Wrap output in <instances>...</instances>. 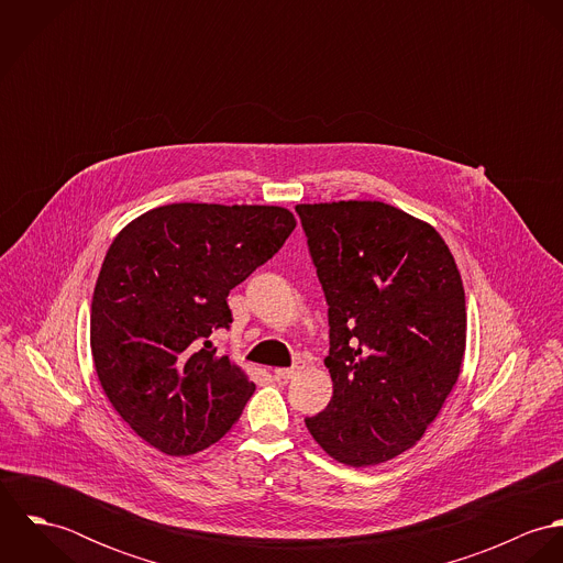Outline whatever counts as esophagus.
I'll return each instance as SVG.
<instances>
[{
	"mask_svg": "<svg viewBox=\"0 0 563 563\" xmlns=\"http://www.w3.org/2000/svg\"><path fill=\"white\" fill-rule=\"evenodd\" d=\"M301 371H303V362H299V364H295V366H290V368H275L273 375H275L277 379H284V382H286V379L297 377Z\"/></svg>",
	"mask_w": 563,
	"mask_h": 563,
	"instance_id": "esophagus-1",
	"label": "esophagus"
}]
</instances>
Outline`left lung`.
<instances>
[{
    "mask_svg": "<svg viewBox=\"0 0 563 563\" xmlns=\"http://www.w3.org/2000/svg\"><path fill=\"white\" fill-rule=\"evenodd\" d=\"M329 317L333 397L306 418L335 462L364 468L411 449L457 384L466 297L455 257L424 221L382 201L295 208Z\"/></svg>",
    "mask_w": 563,
    "mask_h": 563,
    "instance_id": "1",
    "label": "left lung"
}]
</instances>
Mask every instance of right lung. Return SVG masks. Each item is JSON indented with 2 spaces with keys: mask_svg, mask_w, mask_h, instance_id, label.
<instances>
[{
  "mask_svg": "<svg viewBox=\"0 0 563 563\" xmlns=\"http://www.w3.org/2000/svg\"><path fill=\"white\" fill-rule=\"evenodd\" d=\"M297 228L279 206L170 203L112 241L90 306V351L119 416L166 455L219 442L255 384L212 331L228 329V295Z\"/></svg>",
  "mask_w": 563,
  "mask_h": 563,
  "instance_id": "add662e5",
  "label": "right lung"
}]
</instances>
